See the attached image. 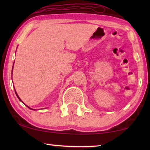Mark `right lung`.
Returning <instances> with one entry per match:
<instances>
[{
	"label": "right lung",
	"instance_id": "1",
	"mask_svg": "<svg viewBox=\"0 0 150 150\" xmlns=\"http://www.w3.org/2000/svg\"><path fill=\"white\" fill-rule=\"evenodd\" d=\"M16 95H17V94H16ZM17 96H18V98H19V99H20V100H20V98H19V96H18V95H17ZM28 108H29L30 109H32V108H30V107H28ZM32 110H33V109H32Z\"/></svg>",
	"mask_w": 150,
	"mask_h": 150
}]
</instances>
